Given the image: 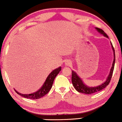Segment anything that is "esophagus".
Masks as SVG:
<instances>
[{"label": "esophagus", "instance_id": "1", "mask_svg": "<svg viewBox=\"0 0 122 122\" xmlns=\"http://www.w3.org/2000/svg\"><path fill=\"white\" fill-rule=\"evenodd\" d=\"M71 63H72V62L70 61V60H67V61L65 62V66H70V65H71Z\"/></svg>", "mask_w": 122, "mask_h": 122}]
</instances>
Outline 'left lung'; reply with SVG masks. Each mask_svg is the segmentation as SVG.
<instances>
[{
    "label": "left lung",
    "instance_id": "8db88e82",
    "mask_svg": "<svg viewBox=\"0 0 122 122\" xmlns=\"http://www.w3.org/2000/svg\"><path fill=\"white\" fill-rule=\"evenodd\" d=\"M95 29L97 30V31H98L99 33H100L101 34L103 35V36H105V37L108 38V36L107 35V34L105 33L104 31L100 29V28H95ZM111 47H112V49L113 50V63H112V67H111V70H110V72L109 73V75L107 77V78H106L105 81L102 83L101 84H99V86H96V87H90V86H88L86 84L84 83L83 81L81 78H80L75 71L72 70V75H71V81L72 84H73V86H74V88L77 90L78 92L83 93V94H93V93H95L97 92H98L99 91H101L102 90H103V88H105L109 83L110 81H111V77L112 76V74H113V69H114V66H115V50H114V48L112 45V42H111Z\"/></svg>",
    "mask_w": 122,
    "mask_h": 122
}]
</instances>
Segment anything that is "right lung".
I'll return each instance as SVG.
<instances>
[{
    "mask_svg": "<svg viewBox=\"0 0 122 122\" xmlns=\"http://www.w3.org/2000/svg\"><path fill=\"white\" fill-rule=\"evenodd\" d=\"M61 70V67H59L58 68H56V69L53 70L50 74L48 75V76L47 77L45 81L44 82V84L42 85L40 89H39L36 92L31 93V94H21V93H20L17 91L15 90V92L17 93L18 94L21 96H22L23 97L28 98V99H40L42 97L45 96L46 94H48L49 92V91H50L51 88L52 87V85H53V82L54 81V80L56 77V76L59 74Z\"/></svg>",
    "mask_w": 122,
    "mask_h": 122,
    "instance_id": "1",
    "label": "right lung"
}]
</instances>
